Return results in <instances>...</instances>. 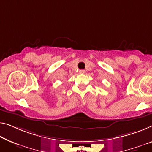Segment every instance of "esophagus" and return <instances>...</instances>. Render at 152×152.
<instances>
[{
    "mask_svg": "<svg viewBox=\"0 0 152 152\" xmlns=\"http://www.w3.org/2000/svg\"><path fill=\"white\" fill-rule=\"evenodd\" d=\"M79 73H81V74H83V73H85V71H84V70H79Z\"/></svg>",
    "mask_w": 152,
    "mask_h": 152,
    "instance_id": "1",
    "label": "esophagus"
}]
</instances>
